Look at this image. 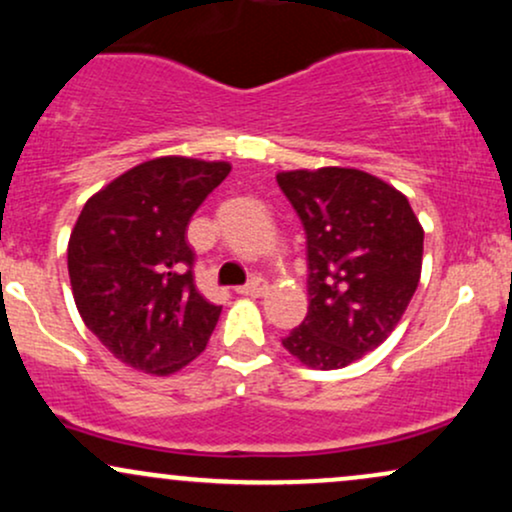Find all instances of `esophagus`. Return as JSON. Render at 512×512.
I'll list each match as a JSON object with an SVG mask.
<instances>
[{"instance_id":"esophagus-1","label":"esophagus","mask_w":512,"mask_h":512,"mask_svg":"<svg viewBox=\"0 0 512 512\" xmlns=\"http://www.w3.org/2000/svg\"><path fill=\"white\" fill-rule=\"evenodd\" d=\"M267 289H269L267 279H262V276H252L250 284L240 286L238 293H240V296H252V298H257V296H264V291H267Z\"/></svg>"}]
</instances>
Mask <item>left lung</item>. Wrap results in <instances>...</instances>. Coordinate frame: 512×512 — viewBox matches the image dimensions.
Returning <instances> with one entry per match:
<instances>
[{
    "mask_svg": "<svg viewBox=\"0 0 512 512\" xmlns=\"http://www.w3.org/2000/svg\"><path fill=\"white\" fill-rule=\"evenodd\" d=\"M276 182L301 216L310 269L308 315L281 344L308 368H344L402 320L421 279L424 228L409 199L366 170H281Z\"/></svg>",
    "mask_w": 512,
    "mask_h": 512,
    "instance_id": "left-lung-1",
    "label": "left lung"
}]
</instances>
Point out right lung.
<instances>
[{"instance_id":"add662e5","label":"right lung","mask_w":512,"mask_h":512,"mask_svg":"<svg viewBox=\"0 0 512 512\" xmlns=\"http://www.w3.org/2000/svg\"><path fill=\"white\" fill-rule=\"evenodd\" d=\"M231 163L161 156L88 197L67 245L74 303L105 349L173 375L207 349L221 305L197 291L187 226Z\"/></svg>"}]
</instances>
